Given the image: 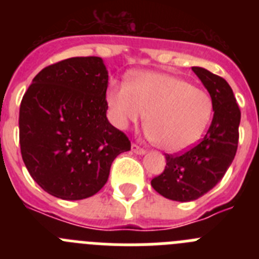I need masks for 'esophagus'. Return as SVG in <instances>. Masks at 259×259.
Returning <instances> with one entry per match:
<instances>
[{
	"label": "esophagus",
	"mask_w": 259,
	"mask_h": 259,
	"mask_svg": "<svg viewBox=\"0 0 259 259\" xmlns=\"http://www.w3.org/2000/svg\"><path fill=\"white\" fill-rule=\"evenodd\" d=\"M131 149H132V152L135 153V154H140V155L145 154V150H144L143 148H140L139 145H136V144H132Z\"/></svg>",
	"instance_id": "esophagus-1"
}]
</instances>
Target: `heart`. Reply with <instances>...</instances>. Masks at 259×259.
I'll return each instance as SVG.
<instances>
[{"label":"heart","instance_id":"heart-1","mask_svg":"<svg viewBox=\"0 0 259 259\" xmlns=\"http://www.w3.org/2000/svg\"><path fill=\"white\" fill-rule=\"evenodd\" d=\"M111 122L124 130L146 116L148 136L167 153H182L197 144L211 120L214 104L203 89L182 77L140 72L128 83H113L106 93Z\"/></svg>","mask_w":259,"mask_h":259}]
</instances>
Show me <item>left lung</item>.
<instances>
[{
  "label": "left lung",
  "mask_w": 259,
  "mask_h": 259,
  "mask_svg": "<svg viewBox=\"0 0 259 259\" xmlns=\"http://www.w3.org/2000/svg\"><path fill=\"white\" fill-rule=\"evenodd\" d=\"M207 89L214 116L200 144L182 154H166V167L152 180L163 197L179 202L197 200L212 189L232 163L239 143L241 113L230 84L202 67H192Z\"/></svg>",
  "instance_id": "8db88e82"
}]
</instances>
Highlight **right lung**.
<instances>
[{
    "label": "right lung",
    "mask_w": 259,
    "mask_h": 259,
    "mask_svg": "<svg viewBox=\"0 0 259 259\" xmlns=\"http://www.w3.org/2000/svg\"><path fill=\"white\" fill-rule=\"evenodd\" d=\"M106 66L74 57L41 70L19 110L23 162L41 188L62 200H83L109 179L110 167L131 149L106 118Z\"/></svg>",
    "instance_id": "right-lung-1"
}]
</instances>
